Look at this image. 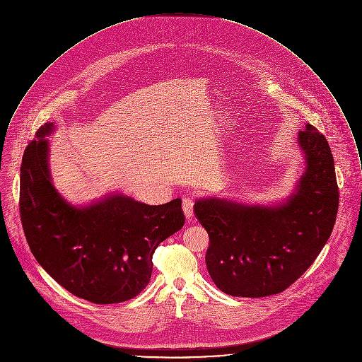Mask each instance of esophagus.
<instances>
[{
    "instance_id": "1",
    "label": "esophagus",
    "mask_w": 362,
    "mask_h": 362,
    "mask_svg": "<svg viewBox=\"0 0 362 362\" xmlns=\"http://www.w3.org/2000/svg\"><path fill=\"white\" fill-rule=\"evenodd\" d=\"M182 210L185 213L187 220H191L194 216V197H184L182 198Z\"/></svg>"
}]
</instances>
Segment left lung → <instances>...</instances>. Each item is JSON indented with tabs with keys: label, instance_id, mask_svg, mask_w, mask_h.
<instances>
[{
	"label": "left lung",
	"instance_id": "1",
	"mask_svg": "<svg viewBox=\"0 0 362 362\" xmlns=\"http://www.w3.org/2000/svg\"><path fill=\"white\" fill-rule=\"evenodd\" d=\"M304 173L291 195L273 205L201 198L194 211L209 234L213 283L233 297L259 298L290 287L327 243L339 188L326 138L310 124L298 132Z\"/></svg>",
	"mask_w": 362,
	"mask_h": 362
}]
</instances>
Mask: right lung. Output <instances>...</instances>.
Instances as JSON below:
<instances>
[{
  "label": "right lung",
  "instance_id": "1",
  "mask_svg": "<svg viewBox=\"0 0 362 362\" xmlns=\"http://www.w3.org/2000/svg\"><path fill=\"white\" fill-rule=\"evenodd\" d=\"M54 128L42 125L22 158L19 209L29 248L71 294L95 304L128 301L148 286L158 244L182 228L181 199L152 206L114 192L69 204L52 185Z\"/></svg>",
  "mask_w": 362,
  "mask_h": 362
}]
</instances>
